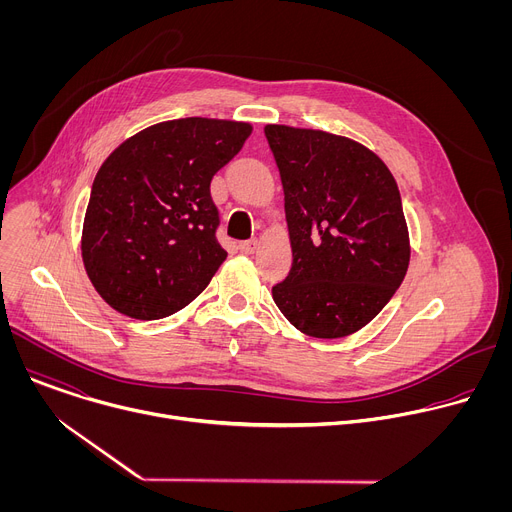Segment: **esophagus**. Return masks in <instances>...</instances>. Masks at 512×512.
Wrapping results in <instances>:
<instances>
[{
	"label": "esophagus",
	"instance_id": "34e87169",
	"mask_svg": "<svg viewBox=\"0 0 512 512\" xmlns=\"http://www.w3.org/2000/svg\"><path fill=\"white\" fill-rule=\"evenodd\" d=\"M257 247H259L257 239H251V241H243V243H239V249H241V253H245V255L255 253V251H257Z\"/></svg>",
	"mask_w": 512,
	"mask_h": 512
}]
</instances>
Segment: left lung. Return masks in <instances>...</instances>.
Returning <instances> with one entry per match:
<instances>
[{"label": "left lung", "instance_id": "left-lung-1", "mask_svg": "<svg viewBox=\"0 0 512 512\" xmlns=\"http://www.w3.org/2000/svg\"><path fill=\"white\" fill-rule=\"evenodd\" d=\"M265 137L283 184L294 255L273 302L308 336H348L387 306L409 267L397 182L354 139L289 125H265Z\"/></svg>", "mask_w": 512, "mask_h": 512}]
</instances>
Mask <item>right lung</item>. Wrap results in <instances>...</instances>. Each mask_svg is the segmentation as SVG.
Returning <instances> with one entry per match:
<instances>
[{
	"instance_id": "right-lung-1",
	"label": "right lung",
	"mask_w": 512,
	"mask_h": 512,
	"mask_svg": "<svg viewBox=\"0 0 512 512\" xmlns=\"http://www.w3.org/2000/svg\"><path fill=\"white\" fill-rule=\"evenodd\" d=\"M251 131L245 121H162L125 139L103 162L81 251L91 283L113 310L160 320L202 294L227 259L216 241L210 180Z\"/></svg>"
}]
</instances>
